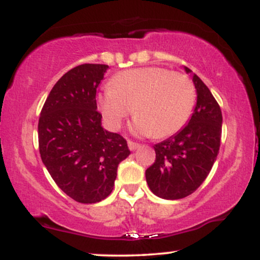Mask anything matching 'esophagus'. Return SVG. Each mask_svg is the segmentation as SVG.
I'll return each instance as SVG.
<instances>
[{"mask_svg": "<svg viewBox=\"0 0 260 260\" xmlns=\"http://www.w3.org/2000/svg\"><path fill=\"white\" fill-rule=\"evenodd\" d=\"M140 147V144H138V143L136 142H132V140H128V148H129V150H137Z\"/></svg>", "mask_w": 260, "mask_h": 260, "instance_id": "34e87169", "label": "esophagus"}]
</instances>
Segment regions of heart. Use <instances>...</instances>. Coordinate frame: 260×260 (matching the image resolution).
<instances>
[{"mask_svg":"<svg viewBox=\"0 0 260 260\" xmlns=\"http://www.w3.org/2000/svg\"><path fill=\"white\" fill-rule=\"evenodd\" d=\"M98 103L107 126L118 129L131 113L140 136L157 138L177 133L187 123L196 100L192 80L166 68H134L116 74ZM135 110H133V107Z\"/></svg>","mask_w":260,"mask_h":260,"instance_id":"heart-1","label":"heart"}]
</instances>
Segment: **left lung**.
Segmentation results:
<instances>
[{
	"instance_id": "1",
	"label": "left lung",
	"mask_w": 260,
	"mask_h": 260,
	"mask_svg": "<svg viewBox=\"0 0 260 260\" xmlns=\"http://www.w3.org/2000/svg\"><path fill=\"white\" fill-rule=\"evenodd\" d=\"M187 73L192 71L184 67ZM197 104L189 122L175 136L154 145L155 162L145 171L151 192L162 199L192 194L204 182L219 154L222 115L219 104L193 74Z\"/></svg>"
}]
</instances>
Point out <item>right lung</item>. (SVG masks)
Wrapping results in <instances>:
<instances>
[{"label":"right lung","mask_w":260,"mask_h":260,"mask_svg":"<svg viewBox=\"0 0 260 260\" xmlns=\"http://www.w3.org/2000/svg\"><path fill=\"white\" fill-rule=\"evenodd\" d=\"M107 64L85 63L53 85L38 124L41 160L68 197L83 204L112 192L118 164L131 154L127 142L101 126L96 89Z\"/></svg>","instance_id":"1"}]
</instances>
